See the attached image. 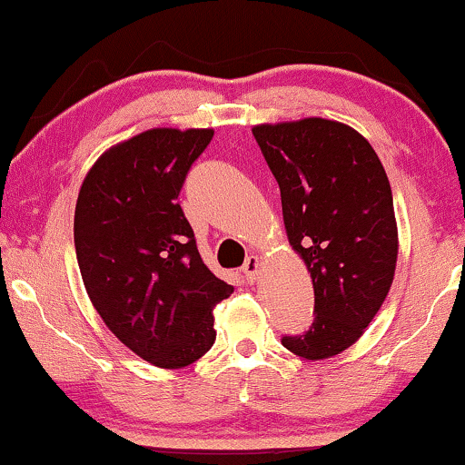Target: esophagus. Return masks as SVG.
I'll return each instance as SVG.
<instances>
[{"mask_svg":"<svg viewBox=\"0 0 465 465\" xmlns=\"http://www.w3.org/2000/svg\"><path fill=\"white\" fill-rule=\"evenodd\" d=\"M259 267H261V259L254 257V254H251V257L246 259V263L242 265V273H244V278L248 280V282H252V280L257 278Z\"/></svg>","mask_w":465,"mask_h":465,"instance_id":"obj_1","label":"esophagus"}]
</instances>
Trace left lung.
<instances>
[{
	"label": "left lung",
	"instance_id": "obj_1",
	"mask_svg": "<svg viewBox=\"0 0 465 465\" xmlns=\"http://www.w3.org/2000/svg\"><path fill=\"white\" fill-rule=\"evenodd\" d=\"M276 176L291 246L313 282V322L282 345L307 361L358 341L388 297L398 230L388 174L371 143L341 122L305 117L252 128Z\"/></svg>",
	"mask_w": 465,
	"mask_h": 465
}]
</instances>
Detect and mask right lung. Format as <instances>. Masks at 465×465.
<instances>
[{
  "label": "right lung",
  "instance_id": "obj_1",
  "mask_svg": "<svg viewBox=\"0 0 465 465\" xmlns=\"http://www.w3.org/2000/svg\"><path fill=\"white\" fill-rule=\"evenodd\" d=\"M211 128H153L104 152L75 204L84 286L120 341L162 369L213 348V310L233 292L202 261L179 198Z\"/></svg>",
  "mask_w": 465,
  "mask_h": 465
}]
</instances>
